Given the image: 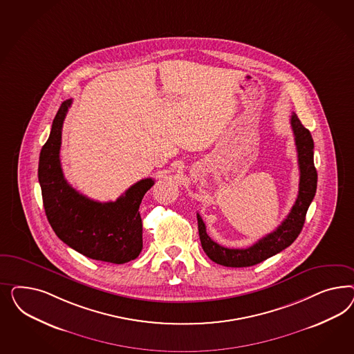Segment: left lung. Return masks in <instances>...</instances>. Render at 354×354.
Segmentation results:
<instances>
[{
  "label": "left lung",
  "instance_id": "8db88e82",
  "mask_svg": "<svg viewBox=\"0 0 354 354\" xmlns=\"http://www.w3.org/2000/svg\"><path fill=\"white\" fill-rule=\"evenodd\" d=\"M290 126L297 148L300 185L296 203L292 206L290 214L275 231L245 249H230L216 244L206 234L204 221L200 214H197L201 245L206 256L214 261L215 263L227 268H249L278 254L283 249L290 247L300 235L305 223L306 212L317 192L318 175L314 166V141L310 131L301 124L300 119L295 113L290 115Z\"/></svg>",
  "mask_w": 354,
  "mask_h": 354
}]
</instances>
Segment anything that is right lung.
I'll return each instance as SVG.
<instances>
[{"label": "right lung", "instance_id": "obj_1", "mask_svg": "<svg viewBox=\"0 0 354 354\" xmlns=\"http://www.w3.org/2000/svg\"><path fill=\"white\" fill-rule=\"evenodd\" d=\"M73 100L57 111L49 139L39 160V183L45 214L55 235L80 254L110 263H126L142 249L139 207L154 184L151 178L135 183L117 201L98 203L75 191L64 179L59 149L62 126Z\"/></svg>", "mask_w": 354, "mask_h": 354}]
</instances>
